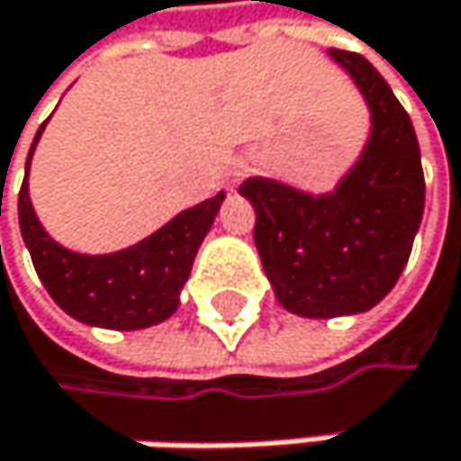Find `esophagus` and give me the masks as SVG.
<instances>
[{"label":"esophagus","mask_w":461,"mask_h":461,"mask_svg":"<svg viewBox=\"0 0 461 461\" xmlns=\"http://www.w3.org/2000/svg\"><path fill=\"white\" fill-rule=\"evenodd\" d=\"M246 174H249V160H243V157H235V160L229 163V168H226V182L235 187Z\"/></svg>","instance_id":"34e87169"}]
</instances>
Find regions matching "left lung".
<instances>
[{
  "mask_svg": "<svg viewBox=\"0 0 461 461\" xmlns=\"http://www.w3.org/2000/svg\"><path fill=\"white\" fill-rule=\"evenodd\" d=\"M370 110L357 163L329 193L268 176L240 185L257 212L254 243L279 304L301 318L376 307L395 287L420 229L426 182L418 135L384 77L362 55L329 49Z\"/></svg>",
  "mask_w": 461,
  "mask_h": 461,
  "instance_id": "1",
  "label": "left lung"
}]
</instances>
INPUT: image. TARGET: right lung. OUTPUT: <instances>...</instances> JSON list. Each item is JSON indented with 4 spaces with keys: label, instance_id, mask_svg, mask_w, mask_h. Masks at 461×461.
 Listing matches in <instances>:
<instances>
[{
    "label": "right lung",
    "instance_id": "right-lung-1",
    "mask_svg": "<svg viewBox=\"0 0 461 461\" xmlns=\"http://www.w3.org/2000/svg\"><path fill=\"white\" fill-rule=\"evenodd\" d=\"M43 127L27 154V176ZM27 176L19 193L22 238L30 249L38 279L63 312L79 323L118 331L163 323L176 312L193 259L226 199L223 190L196 207L182 210L130 249L113 254H79L60 246L43 229L30 202Z\"/></svg>",
    "mask_w": 461,
    "mask_h": 461
}]
</instances>
